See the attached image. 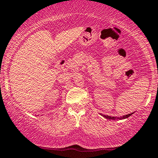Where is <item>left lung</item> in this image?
Here are the masks:
<instances>
[{
	"label": "left lung",
	"instance_id": "left-lung-1",
	"mask_svg": "<svg viewBox=\"0 0 158 158\" xmlns=\"http://www.w3.org/2000/svg\"><path fill=\"white\" fill-rule=\"evenodd\" d=\"M133 114V113H130V114H128V115H123V116L122 117H113V116H110V115H102L103 117H105L106 118H108V119H124V118H128V117H129L130 115H131Z\"/></svg>",
	"mask_w": 158,
	"mask_h": 158
}]
</instances>
